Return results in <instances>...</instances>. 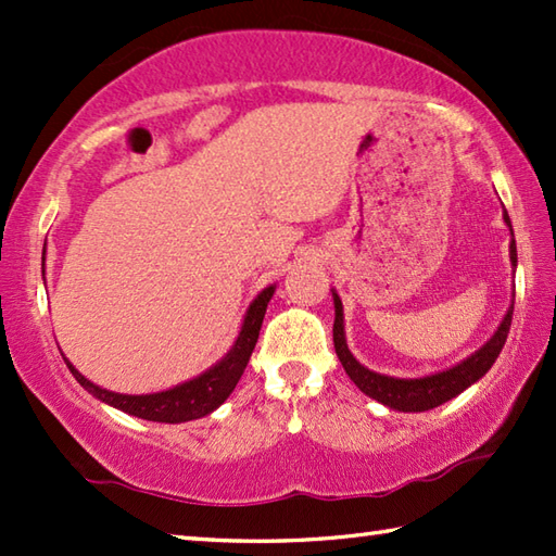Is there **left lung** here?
Wrapping results in <instances>:
<instances>
[{
  "mask_svg": "<svg viewBox=\"0 0 556 556\" xmlns=\"http://www.w3.org/2000/svg\"><path fill=\"white\" fill-rule=\"evenodd\" d=\"M504 220L508 228H511V218H508L506 211H504ZM511 235H514V230H511ZM516 262H518L516 240H511V264L516 266ZM333 304H336L333 345H336V355H338V359H341L345 374L355 381V387L362 393L369 395V399L389 405V407H393V410H403V413L432 410V407L456 399L458 393L472 387L478 379H482L484 374L490 371V367L494 365V359L500 357L502 348L506 343L508 328H511V316H514V304H511L504 316V321L500 324V328H496V333L478 350V353L470 355L468 359H463L460 365L451 367L446 371L432 374V377H422V379H393V377H387V374H377L367 367H362L359 362L350 355L348 343H345V331H343V304L336 292H333Z\"/></svg>",
  "mask_w": 556,
  "mask_h": 556,
  "instance_id": "obj_1",
  "label": "left lung"
}]
</instances>
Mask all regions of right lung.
Listing matches in <instances>:
<instances>
[{"mask_svg": "<svg viewBox=\"0 0 556 556\" xmlns=\"http://www.w3.org/2000/svg\"><path fill=\"white\" fill-rule=\"evenodd\" d=\"M45 266V262H42ZM45 274V270H42ZM274 286L266 288L258 298L249 304L242 331L237 336V341L232 345V350L225 355L218 365L211 367L208 371H203L201 377L191 379L182 387H175L163 393H151V395H122V393H112L90 383L84 374H78L70 359L66 367L76 377V381L81 387L93 393L96 399H100L103 403L119 407V410L141 417V420H151V422H189V420H199V417L213 413L215 407L220 403H225V399L232 393V389L237 387V381L247 369V362L254 353V345L258 341V331H262V321L270 298H274Z\"/></svg>", "mask_w": 556, "mask_h": 556, "instance_id": "obj_1", "label": "right lung"}]
</instances>
